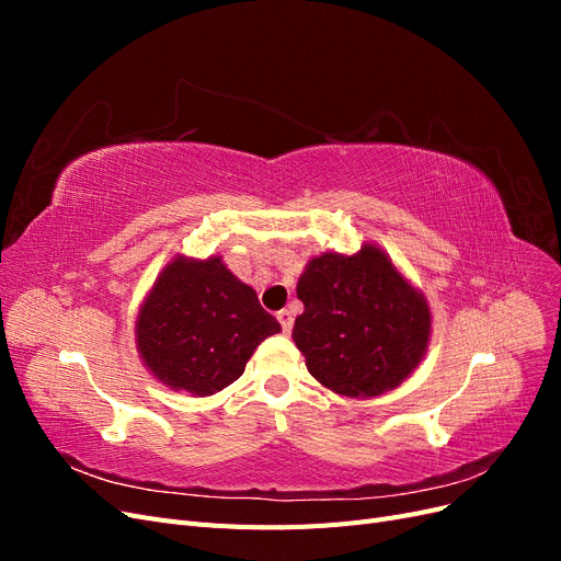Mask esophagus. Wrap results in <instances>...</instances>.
Returning a JSON list of instances; mask_svg holds the SVG:
<instances>
[{
  "label": "esophagus",
  "instance_id": "1",
  "mask_svg": "<svg viewBox=\"0 0 561 561\" xmlns=\"http://www.w3.org/2000/svg\"><path fill=\"white\" fill-rule=\"evenodd\" d=\"M276 318H278V322H280V328H283V332H285V334L293 330V322H295V318H293V311L283 309V311H278V313H276Z\"/></svg>",
  "mask_w": 561,
  "mask_h": 561
}]
</instances>
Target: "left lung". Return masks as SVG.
<instances>
[{
	"instance_id": "obj_1",
	"label": "left lung",
	"mask_w": 561,
	"mask_h": 561,
	"mask_svg": "<svg viewBox=\"0 0 561 561\" xmlns=\"http://www.w3.org/2000/svg\"><path fill=\"white\" fill-rule=\"evenodd\" d=\"M293 339L311 375L336 393L371 398L400 386L428 346L431 311L386 254H320L297 283Z\"/></svg>"
}]
</instances>
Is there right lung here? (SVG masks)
Here are the masks:
<instances>
[{"instance_id":"right-lung-1","label":"right lung","mask_w":561,"mask_h":561,"mask_svg":"<svg viewBox=\"0 0 561 561\" xmlns=\"http://www.w3.org/2000/svg\"><path fill=\"white\" fill-rule=\"evenodd\" d=\"M135 330L142 360L159 381L213 396L243 375L252 351L280 325L222 260L180 257L149 293Z\"/></svg>"}]
</instances>
